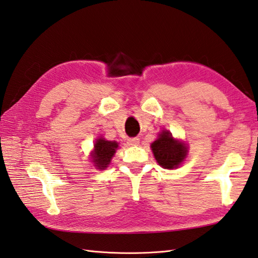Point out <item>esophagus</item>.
<instances>
[{"label": "esophagus", "mask_w": 258, "mask_h": 258, "mask_svg": "<svg viewBox=\"0 0 258 258\" xmlns=\"http://www.w3.org/2000/svg\"><path fill=\"white\" fill-rule=\"evenodd\" d=\"M127 143H128V145L135 146V145H138L140 143V139L139 138H132V139H130L127 141Z\"/></svg>", "instance_id": "34e87169"}]
</instances>
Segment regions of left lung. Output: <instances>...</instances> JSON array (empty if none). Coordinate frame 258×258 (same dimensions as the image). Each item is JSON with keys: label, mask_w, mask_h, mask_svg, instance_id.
I'll return each instance as SVG.
<instances>
[{"label": "left lung", "mask_w": 258, "mask_h": 258, "mask_svg": "<svg viewBox=\"0 0 258 258\" xmlns=\"http://www.w3.org/2000/svg\"><path fill=\"white\" fill-rule=\"evenodd\" d=\"M152 151L158 164L164 168H175L184 161L187 149L180 142L175 141L168 131H163L154 143Z\"/></svg>", "instance_id": "8db88e82"}]
</instances>
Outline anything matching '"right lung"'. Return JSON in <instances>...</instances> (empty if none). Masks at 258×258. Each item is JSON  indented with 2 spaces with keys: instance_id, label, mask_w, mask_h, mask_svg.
Masks as SVG:
<instances>
[{
  "instance_id": "obj_1",
  "label": "right lung",
  "mask_w": 258,
  "mask_h": 258,
  "mask_svg": "<svg viewBox=\"0 0 258 258\" xmlns=\"http://www.w3.org/2000/svg\"><path fill=\"white\" fill-rule=\"evenodd\" d=\"M117 147L116 142L105 141L104 139L97 140L94 145V153L92 155L95 166L100 169L106 168Z\"/></svg>"
}]
</instances>
